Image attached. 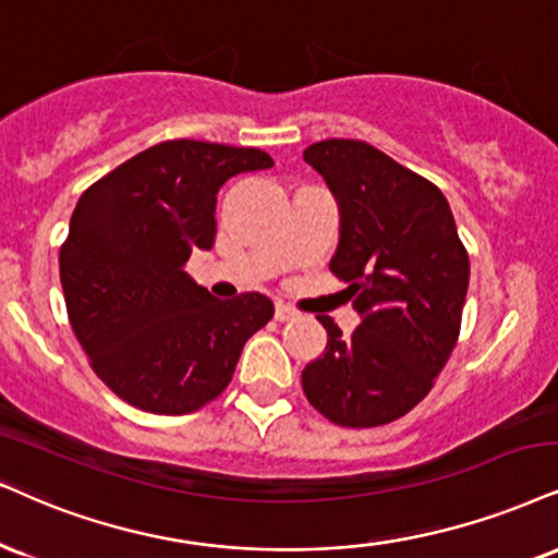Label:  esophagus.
<instances>
[{
  "mask_svg": "<svg viewBox=\"0 0 558 558\" xmlns=\"http://www.w3.org/2000/svg\"><path fill=\"white\" fill-rule=\"evenodd\" d=\"M274 315H277V320L284 323V320H294L300 313L294 311L292 305H284V302H277V311H274Z\"/></svg>",
  "mask_w": 558,
  "mask_h": 558,
  "instance_id": "34e87169",
  "label": "esophagus"
}]
</instances>
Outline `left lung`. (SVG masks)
I'll return each mask as SVG.
<instances>
[{"label": "left lung", "instance_id": "obj_1", "mask_svg": "<svg viewBox=\"0 0 558 558\" xmlns=\"http://www.w3.org/2000/svg\"><path fill=\"white\" fill-rule=\"evenodd\" d=\"M341 206L333 277L362 313L352 336L328 315L326 352L302 369L307 401L328 422L369 429L409 414L429 393L460 336L469 251L435 183L360 140L302 153Z\"/></svg>", "mask_w": 558, "mask_h": 558}]
</instances>
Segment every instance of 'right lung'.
I'll use <instances>...</instances> for the list:
<instances>
[{
    "instance_id": "obj_1",
    "label": "right lung",
    "mask_w": 558,
    "mask_h": 558,
    "mask_svg": "<svg viewBox=\"0 0 558 558\" xmlns=\"http://www.w3.org/2000/svg\"><path fill=\"white\" fill-rule=\"evenodd\" d=\"M271 165L253 147L170 140L80 196L59 251L61 290L89 367L121 401L162 416L198 411L271 320L266 294L215 300L183 271L215 245L217 191Z\"/></svg>"
}]
</instances>
